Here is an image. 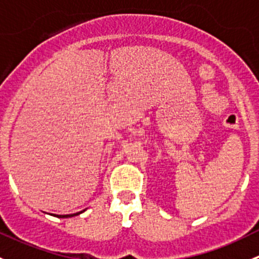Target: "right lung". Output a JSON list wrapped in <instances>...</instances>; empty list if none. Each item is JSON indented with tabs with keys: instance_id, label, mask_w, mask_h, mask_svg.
Segmentation results:
<instances>
[{
	"instance_id": "1",
	"label": "right lung",
	"mask_w": 259,
	"mask_h": 259,
	"mask_svg": "<svg viewBox=\"0 0 259 259\" xmlns=\"http://www.w3.org/2000/svg\"><path fill=\"white\" fill-rule=\"evenodd\" d=\"M85 210H86V209H83V210H81V211H77V213H74V214H64V215H59V214H51V215L57 217V218H71V217L79 215V214L83 213V211H85Z\"/></svg>"
}]
</instances>
